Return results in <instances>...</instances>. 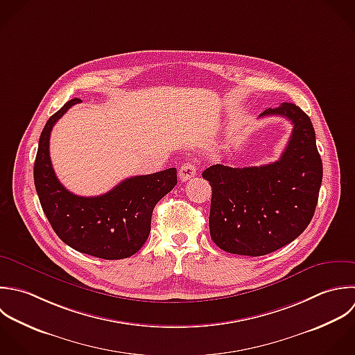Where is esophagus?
<instances>
[{"mask_svg": "<svg viewBox=\"0 0 355 355\" xmlns=\"http://www.w3.org/2000/svg\"><path fill=\"white\" fill-rule=\"evenodd\" d=\"M178 175H180V180L181 181H188L191 180L192 177L196 175V166L191 162H187L181 166L180 171H178Z\"/></svg>", "mask_w": 355, "mask_h": 355, "instance_id": "1", "label": "esophagus"}]
</instances>
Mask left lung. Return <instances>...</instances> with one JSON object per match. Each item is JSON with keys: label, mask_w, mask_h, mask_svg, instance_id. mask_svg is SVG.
Returning <instances> with one entry per match:
<instances>
[{"label": "left lung", "mask_w": 355, "mask_h": 355, "mask_svg": "<svg viewBox=\"0 0 355 355\" xmlns=\"http://www.w3.org/2000/svg\"><path fill=\"white\" fill-rule=\"evenodd\" d=\"M264 116L293 124L279 160L243 168L214 164L202 174L213 192L211 239L232 254L259 257L286 246L309 227L318 203L322 160L310 117L288 102L268 107Z\"/></svg>", "instance_id": "8db88e82"}]
</instances>
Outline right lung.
Wrapping results in <instances>:
<instances>
[{
	"label": "right lung",
	"mask_w": 355,
	"mask_h": 355,
	"mask_svg": "<svg viewBox=\"0 0 355 355\" xmlns=\"http://www.w3.org/2000/svg\"><path fill=\"white\" fill-rule=\"evenodd\" d=\"M78 102V98L66 102L40 135L35 191L51 227L67 246L98 259H127L146 242L153 209L177 185V170L127 178L101 196L84 198L67 191L52 168L49 135L55 123Z\"/></svg>",
	"instance_id": "right-lung-1"
}]
</instances>
